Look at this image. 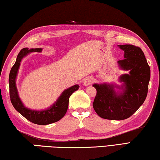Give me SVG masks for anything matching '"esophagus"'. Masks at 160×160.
<instances>
[{
	"mask_svg": "<svg viewBox=\"0 0 160 160\" xmlns=\"http://www.w3.org/2000/svg\"><path fill=\"white\" fill-rule=\"evenodd\" d=\"M92 81H93V79H92V77H87L83 80V85L86 86H88L92 83Z\"/></svg>",
	"mask_w": 160,
	"mask_h": 160,
	"instance_id": "esophagus-1",
	"label": "esophagus"
}]
</instances>
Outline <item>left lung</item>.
Returning <instances> with one entry per match:
<instances>
[{"label":"left lung","mask_w":160,"mask_h":160,"mask_svg":"<svg viewBox=\"0 0 160 160\" xmlns=\"http://www.w3.org/2000/svg\"><path fill=\"white\" fill-rule=\"evenodd\" d=\"M124 51V59L118 61L119 67L129 74L120 77V86L112 84H93L97 94L92 107L98 115L104 119L121 120L134 114L145 101L150 79V69L140 47L132 44L118 45ZM117 87L123 92L118 93Z\"/></svg>","instance_id":"8db88e82"}]
</instances>
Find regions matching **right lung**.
Segmentation results:
<instances>
[{
	"mask_svg": "<svg viewBox=\"0 0 160 160\" xmlns=\"http://www.w3.org/2000/svg\"><path fill=\"white\" fill-rule=\"evenodd\" d=\"M42 49H28V48H23L20 51L13 67L12 68L10 75H9V85H10V97L12 104L18 112L26 118L37 125H49L56 122L61 120L65 115L68 111L69 98L74 91L79 88V85H74L62 92L61 96L56 102L49 108L42 111H35L26 108L22 103L18 94L16 86V78L17 76L21 61L23 57L31 52H41Z\"/></svg>",
	"mask_w": 160,
	"mask_h": 160,
	"instance_id": "right-lung-1",
	"label": "right lung"
}]
</instances>
